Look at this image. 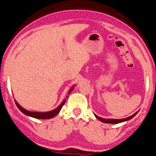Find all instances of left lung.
<instances>
[{
	"label": "left lung",
	"instance_id": "8db88e82",
	"mask_svg": "<svg viewBox=\"0 0 156 156\" xmlns=\"http://www.w3.org/2000/svg\"><path fill=\"white\" fill-rule=\"evenodd\" d=\"M140 110H138L137 112H136L135 114H133V115H131L130 117H128L127 118H125V119H104V118H102V117H98V116L96 115V114H94V115H95V117L97 118L98 120H100V121L102 122H104V123H108V124H119V123H121V122H127L128 120L133 119V118L135 117V116L138 113Z\"/></svg>",
	"mask_w": 156,
	"mask_h": 156
}]
</instances>
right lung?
<instances>
[{"label":"right lung","mask_w":156,"mask_h":156,"mask_svg":"<svg viewBox=\"0 0 156 156\" xmlns=\"http://www.w3.org/2000/svg\"><path fill=\"white\" fill-rule=\"evenodd\" d=\"M75 86L76 85H73V86H72V87L70 88V89L69 90V91L68 93V94H70V93L73 90V88L75 87ZM68 96H67L66 98H68ZM66 99H64L63 101H62V103L60 104V106H58V107L56 108V109L52 110V111H50V112H31V111H28V110L23 109V108L21 106L20 104H19L18 102L16 101L15 100V102H16V104L17 107L19 108V109L20 110V111L22 112L25 114V115L27 116H29V117H34V118H36V119H51V118L54 117L55 116H56L57 114H58L60 111L62 109V107L63 106V105L66 103Z\"/></svg>","instance_id":"obj_1"}]
</instances>
